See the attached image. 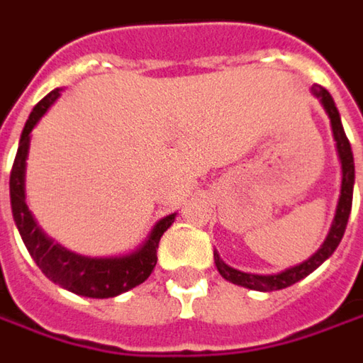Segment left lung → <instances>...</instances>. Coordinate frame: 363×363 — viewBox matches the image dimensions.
Segmentation results:
<instances>
[{
    "instance_id": "obj_1",
    "label": "left lung",
    "mask_w": 363,
    "mask_h": 363,
    "mask_svg": "<svg viewBox=\"0 0 363 363\" xmlns=\"http://www.w3.org/2000/svg\"><path fill=\"white\" fill-rule=\"evenodd\" d=\"M312 94L322 101L323 109H325V113L330 118L332 133H334L335 140V150H337V157H340V164H342V189H340V199H337V206H335L332 228H330V232L325 235L322 247L312 257H308L306 262H301L298 266L289 267L286 272L272 274V276L245 274V272H240V269H233V267L221 262L218 252H213L216 267L221 274V278H225L228 281L235 284V286H244V288L257 289V291H274V289L289 288L296 281L310 276L313 269H318V267L322 266L323 262L334 254L335 247L340 245L342 238H344L347 220H350V211H352V198H354V179H356V174H354L356 172L354 169V153H352V145L347 142L346 131H344L342 119H340V111H337L334 104V97L330 96L328 89H323L320 85L312 87Z\"/></svg>"
}]
</instances>
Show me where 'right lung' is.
<instances>
[{"label":"right lung","mask_w":363,"mask_h":363,"mask_svg":"<svg viewBox=\"0 0 363 363\" xmlns=\"http://www.w3.org/2000/svg\"><path fill=\"white\" fill-rule=\"evenodd\" d=\"M57 97H60V89H53L43 97L40 104L31 109L26 128L21 131L16 162L9 176V198H11L13 220L28 252L38 267L45 274V278H50L53 284L69 289L77 296L99 298V300L116 298L150 278V274L157 264L160 240L165 230L174 223L176 213L165 216L164 220L157 221L142 247H138L135 252L128 255H118V257H87V255L74 254L60 244H55L41 232L26 203V165H28L26 160H28L29 140H31L29 133Z\"/></svg>","instance_id":"right-lung-1"}]
</instances>
